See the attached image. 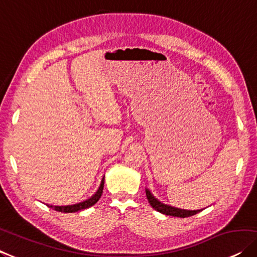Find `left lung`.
Here are the masks:
<instances>
[{
	"mask_svg": "<svg viewBox=\"0 0 257 257\" xmlns=\"http://www.w3.org/2000/svg\"><path fill=\"white\" fill-rule=\"evenodd\" d=\"M146 196L148 202H150L151 206L153 207L154 210H156L160 213L166 214V215H173V217H180V218H187V217H191V215L198 213L200 210H195V211H190V210H181L177 209V207H173L169 205H166V204H162L161 202H159L155 197L152 195L151 191L146 189Z\"/></svg>",
	"mask_w": 257,
	"mask_h": 257,
	"instance_id": "obj_1",
	"label": "left lung"
}]
</instances>
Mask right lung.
<instances>
[{
    "label": "right lung",
    "instance_id": "1",
    "mask_svg": "<svg viewBox=\"0 0 257 257\" xmlns=\"http://www.w3.org/2000/svg\"><path fill=\"white\" fill-rule=\"evenodd\" d=\"M103 188H104V177L101 182V185H99L98 190L96 191L95 195L91 196L89 199L84 200V202L74 204V205H67V206H53V205H47V206L55 211H58V212H64V213H72V212H77V211L88 209V207L95 205V204L98 202L99 198H101V196H102Z\"/></svg>",
    "mask_w": 257,
    "mask_h": 257
}]
</instances>
